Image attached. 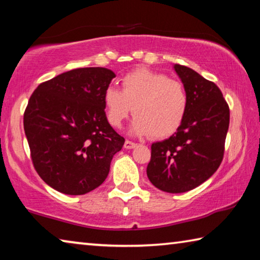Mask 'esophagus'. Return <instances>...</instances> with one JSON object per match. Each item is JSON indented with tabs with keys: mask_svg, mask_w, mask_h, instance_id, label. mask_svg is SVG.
Instances as JSON below:
<instances>
[{
	"mask_svg": "<svg viewBox=\"0 0 260 260\" xmlns=\"http://www.w3.org/2000/svg\"><path fill=\"white\" fill-rule=\"evenodd\" d=\"M136 146H137V144L130 142V140H125L124 142V148H126V150H131V148H135Z\"/></svg>",
	"mask_w": 260,
	"mask_h": 260,
	"instance_id": "1",
	"label": "esophagus"
}]
</instances>
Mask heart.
Here are the masks:
<instances>
[{"mask_svg": "<svg viewBox=\"0 0 260 260\" xmlns=\"http://www.w3.org/2000/svg\"><path fill=\"white\" fill-rule=\"evenodd\" d=\"M107 120L120 127L134 107L130 133L167 137L177 130L188 110V94L183 84L164 74L138 69L122 79V91L108 86L104 93Z\"/></svg>", "mask_w": 260, "mask_h": 260, "instance_id": "heart-1", "label": "heart"}]
</instances>
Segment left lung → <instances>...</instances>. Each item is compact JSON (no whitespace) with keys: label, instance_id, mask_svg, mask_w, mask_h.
I'll return each mask as SVG.
<instances>
[{"label":"left lung","instance_id":"obj_1","mask_svg":"<svg viewBox=\"0 0 260 260\" xmlns=\"http://www.w3.org/2000/svg\"><path fill=\"white\" fill-rule=\"evenodd\" d=\"M188 94V110L176 133L153 143L148 180L169 193L186 192L207 181L223 158L229 107L214 83L188 67L174 64Z\"/></svg>","mask_w":260,"mask_h":260}]
</instances>
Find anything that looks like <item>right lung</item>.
<instances>
[{
  "label": "right lung",
  "mask_w": 260,
  "mask_h": 260,
  "mask_svg": "<svg viewBox=\"0 0 260 260\" xmlns=\"http://www.w3.org/2000/svg\"><path fill=\"white\" fill-rule=\"evenodd\" d=\"M107 68H80L40 84L28 100L24 130L37 173L50 188L85 194L107 178L124 138L108 123Z\"/></svg>",
  "instance_id": "add662e5"
}]
</instances>
